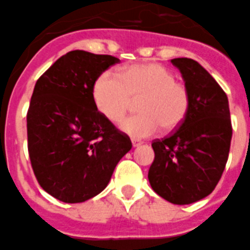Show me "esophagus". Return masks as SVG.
Instances as JSON below:
<instances>
[{
  "label": "esophagus",
  "instance_id": "esophagus-1",
  "mask_svg": "<svg viewBox=\"0 0 250 250\" xmlns=\"http://www.w3.org/2000/svg\"><path fill=\"white\" fill-rule=\"evenodd\" d=\"M141 145H142L141 141H138V139H132V146H133V148L139 147Z\"/></svg>",
  "mask_w": 250,
  "mask_h": 250
}]
</instances>
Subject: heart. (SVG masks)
Wrapping results in <instances>:
<instances>
[{"label":"heart","instance_id":"obj_1","mask_svg":"<svg viewBox=\"0 0 250 250\" xmlns=\"http://www.w3.org/2000/svg\"><path fill=\"white\" fill-rule=\"evenodd\" d=\"M92 97L98 111L111 122H120L139 101L138 112L121 123V129L133 138H146L178 128L190 109V92L175 75L159 63H136L125 67L118 75L105 71L97 77Z\"/></svg>","mask_w":250,"mask_h":250}]
</instances>
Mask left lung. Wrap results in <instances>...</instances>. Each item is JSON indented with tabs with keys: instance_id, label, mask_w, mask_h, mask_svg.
<instances>
[{
	"instance_id": "8db88e82",
	"label": "left lung",
	"mask_w": 250,
	"mask_h": 250,
	"mask_svg": "<svg viewBox=\"0 0 250 250\" xmlns=\"http://www.w3.org/2000/svg\"><path fill=\"white\" fill-rule=\"evenodd\" d=\"M190 92L189 113L169 136L154 139L148 172L153 190L173 204H190L214 190L228 161L231 121L226 92L204 67L174 58Z\"/></svg>"
}]
</instances>
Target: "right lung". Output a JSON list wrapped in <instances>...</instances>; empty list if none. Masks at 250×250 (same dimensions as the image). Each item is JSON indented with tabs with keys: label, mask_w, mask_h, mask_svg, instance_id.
I'll list each match as a JSON object with an SVG mask.
<instances>
[{
	"label": "right lung",
	"mask_w": 250,
	"mask_h": 250,
	"mask_svg": "<svg viewBox=\"0 0 250 250\" xmlns=\"http://www.w3.org/2000/svg\"><path fill=\"white\" fill-rule=\"evenodd\" d=\"M120 60L71 51L36 82L27 112V145L40 186L64 203L102 192L117 163L132 148L125 133L97 109L92 88Z\"/></svg>",
	"instance_id": "right-lung-1"
}]
</instances>
